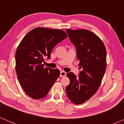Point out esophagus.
<instances>
[{
	"label": "esophagus",
	"instance_id": "obj_1",
	"mask_svg": "<svg viewBox=\"0 0 124 124\" xmlns=\"http://www.w3.org/2000/svg\"><path fill=\"white\" fill-rule=\"evenodd\" d=\"M66 75V73L64 71H61L60 73V76L61 77H64Z\"/></svg>",
	"mask_w": 124,
	"mask_h": 124
}]
</instances>
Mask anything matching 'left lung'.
<instances>
[{
  "label": "left lung",
  "mask_w": 124,
  "mask_h": 124,
  "mask_svg": "<svg viewBox=\"0 0 124 124\" xmlns=\"http://www.w3.org/2000/svg\"><path fill=\"white\" fill-rule=\"evenodd\" d=\"M66 32L76 47L82 69L78 77L72 72L67 73L70 83L66 94L72 103L80 104L90 99L101 85L107 66L106 49L101 39L89 30L66 29Z\"/></svg>",
  "instance_id": "obj_1"
}]
</instances>
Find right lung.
Segmentation results:
<instances>
[{
	"label": "right lung",
	"mask_w": 124,
	"mask_h": 124,
	"mask_svg": "<svg viewBox=\"0 0 124 124\" xmlns=\"http://www.w3.org/2000/svg\"><path fill=\"white\" fill-rule=\"evenodd\" d=\"M65 31L38 27L23 38L16 52V70L21 87L33 99L47 95L60 75L58 69L44 67V59H49L54 46L67 38Z\"/></svg>",
	"instance_id": "add662e5"
}]
</instances>
